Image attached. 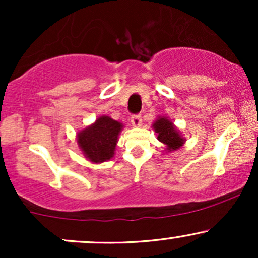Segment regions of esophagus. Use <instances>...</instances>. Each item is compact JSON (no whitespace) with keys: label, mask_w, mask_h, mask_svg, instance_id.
Masks as SVG:
<instances>
[{"label":"esophagus","mask_w":258,"mask_h":258,"mask_svg":"<svg viewBox=\"0 0 258 258\" xmlns=\"http://www.w3.org/2000/svg\"><path fill=\"white\" fill-rule=\"evenodd\" d=\"M131 123L135 127H139L142 125V116L141 115H133L131 117Z\"/></svg>","instance_id":"esophagus-1"}]
</instances>
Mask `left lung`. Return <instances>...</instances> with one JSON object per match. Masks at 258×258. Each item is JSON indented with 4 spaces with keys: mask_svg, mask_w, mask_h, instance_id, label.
<instances>
[{
    "mask_svg": "<svg viewBox=\"0 0 258 258\" xmlns=\"http://www.w3.org/2000/svg\"><path fill=\"white\" fill-rule=\"evenodd\" d=\"M153 128L155 133H158L159 141L166 146L167 152L179 149L184 144L185 139L168 117L159 116L153 123Z\"/></svg>",
    "mask_w": 258,
    "mask_h": 258,
    "instance_id": "obj_1",
    "label": "left lung"
}]
</instances>
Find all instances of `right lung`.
Instances as JSON below:
<instances>
[{"mask_svg":"<svg viewBox=\"0 0 258 258\" xmlns=\"http://www.w3.org/2000/svg\"><path fill=\"white\" fill-rule=\"evenodd\" d=\"M122 123L111 117L99 116L96 122L78 132V144L85 158L91 162L100 164L114 156Z\"/></svg>","mask_w":258,"mask_h":258,"instance_id":"add662e5","label":"right lung"}]
</instances>
